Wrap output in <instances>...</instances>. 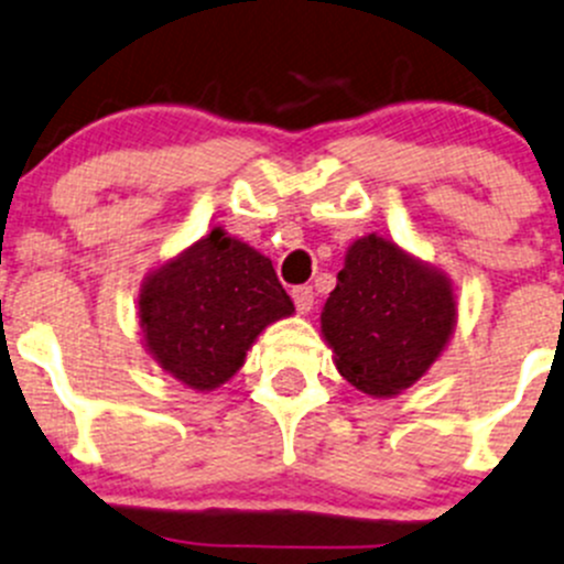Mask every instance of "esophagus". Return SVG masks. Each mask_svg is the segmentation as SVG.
<instances>
[{
	"label": "esophagus",
	"mask_w": 564,
	"mask_h": 564,
	"mask_svg": "<svg viewBox=\"0 0 564 564\" xmlns=\"http://www.w3.org/2000/svg\"><path fill=\"white\" fill-rule=\"evenodd\" d=\"M292 300H294V308H297L300 314H308V311L314 308V289H311V286H294L292 289Z\"/></svg>",
	"instance_id": "obj_1"
}]
</instances>
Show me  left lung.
<instances>
[{"label":"left lung","instance_id":"left-lung-1","mask_svg":"<svg viewBox=\"0 0 564 564\" xmlns=\"http://www.w3.org/2000/svg\"><path fill=\"white\" fill-rule=\"evenodd\" d=\"M456 327L451 278L392 240L368 235L346 250L322 311V335L340 377L373 398L412 388Z\"/></svg>","mask_w":564,"mask_h":564}]
</instances>
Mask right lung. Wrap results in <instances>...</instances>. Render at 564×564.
<instances>
[{"label":"right lung","mask_w":564,"mask_h":564,"mask_svg":"<svg viewBox=\"0 0 564 564\" xmlns=\"http://www.w3.org/2000/svg\"><path fill=\"white\" fill-rule=\"evenodd\" d=\"M292 314L272 261L220 226L152 270L139 294L147 351L198 392L229 382L261 329Z\"/></svg>","instance_id":"right-lung-1"}]
</instances>
